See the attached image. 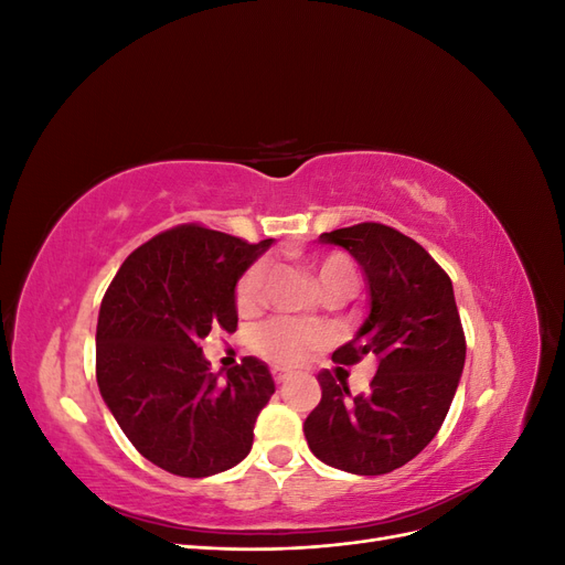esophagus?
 Segmentation results:
<instances>
[{"instance_id":"34e87169","label":"esophagus","mask_w":565,"mask_h":565,"mask_svg":"<svg viewBox=\"0 0 565 565\" xmlns=\"http://www.w3.org/2000/svg\"><path fill=\"white\" fill-rule=\"evenodd\" d=\"M270 374H273V382H276V384H285L289 380V374L285 370H278V367L273 370Z\"/></svg>"}]
</instances>
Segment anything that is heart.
I'll return each instance as SVG.
<instances>
[{
	"mask_svg": "<svg viewBox=\"0 0 565 565\" xmlns=\"http://www.w3.org/2000/svg\"><path fill=\"white\" fill-rule=\"evenodd\" d=\"M311 268L320 287L328 295L351 292L355 285V268L347 254L324 252L311 256ZM268 264L264 259L247 266L235 285V306L241 313H252L264 299ZM328 330L320 324L299 322L292 318H273L254 337V351L276 367H299L328 344Z\"/></svg>",
	"mask_w": 565,
	"mask_h": 565,
	"instance_id": "b5f03b06",
	"label": "heart"
}]
</instances>
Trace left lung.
<instances>
[{
	"instance_id": "1",
	"label": "left lung",
	"mask_w": 565,
	"mask_h": 565,
	"mask_svg": "<svg viewBox=\"0 0 565 565\" xmlns=\"http://www.w3.org/2000/svg\"><path fill=\"white\" fill-rule=\"evenodd\" d=\"M318 243L344 247L370 289L365 322L332 361L355 365L370 355L377 374L351 396L339 372H320L322 398L303 436L324 465L382 476L429 446L455 398L467 341L452 282L413 237L374 221L322 233Z\"/></svg>"
}]
</instances>
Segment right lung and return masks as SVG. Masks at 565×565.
<instances>
[{
	"mask_svg": "<svg viewBox=\"0 0 565 565\" xmlns=\"http://www.w3.org/2000/svg\"><path fill=\"white\" fill-rule=\"evenodd\" d=\"M273 241L183 224L134 249L100 301L96 382L119 429L152 465L185 478L226 471L252 450L276 384L247 355L210 370L200 341L235 332V285Z\"/></svg>",
	"mask_w": 565,
	"mask_h": 565,
	"instance_id": "add662e5",
	"label": "right lung"
}]
</instances>
